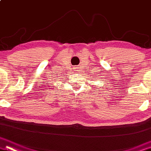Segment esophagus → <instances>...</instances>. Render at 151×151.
Segmentation results:
<instances>
[{"instance_id": "1", "label": "esophagus", "mask_w": 151, "mask_h": 151, "mask_svg": "<svg viewBox=\"0 0 151 151\" xmlns=\"http://www.w3.org/2000/svg\"><path fill=\"white\" fill-rule=\"evenodd\" d=\"M73 69H74V70H76V71H78V69H79L78 66H73Z\"/></svg>"}]
</instances>
